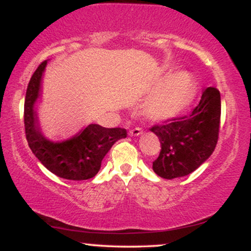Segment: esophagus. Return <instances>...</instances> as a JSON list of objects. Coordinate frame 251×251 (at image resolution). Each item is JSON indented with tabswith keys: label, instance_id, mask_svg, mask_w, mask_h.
<instances>
[{
	"label": "esophagus",
	"instance_id": "obj_1",
	"mask_svg": "<svg viewBox=\"0 0 251 251\" xmlns=\"http://www.w3.org/2000/svg\"><path fill=\"white\" fill-rule=\"evenodd\" d=\"M142 132L143 131H142V128H140V127H133V128L129 129L128 134L132 135V137H137V135L142 134Z\"/></svg>",
	"mask_w": 251,
	"mask_h": 251
}]
</instances>
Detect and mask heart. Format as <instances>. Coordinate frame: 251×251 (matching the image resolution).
Instances as JSON below:
<instances>
[{
    "instance_id": "1",
    "label": "heart",
    "mask_w": 251,
    "mask_h": 251,
    "mask_svg": "<svg viewBox=\"0 0 251 251\" xmlns=\"http://www.w3.org/2000/svg\"><path fill=\"white\" fill-rule=\"evenodd\" d=\"M166 87L146 105L145 113L157 122L172 119L180 114L191 103L196 93L194 79L181 73L166 80Z\"/></svg>"
}]
</instances>
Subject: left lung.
Segmentation results:
<instances>
[{"mask_svg": "<svg viewBox=\"0 0 251 251\" xmlns=\"http://www.w3.org/2000/svg\"><path fill=\"white\" fill-rule=\"evenodd\" d=\"M221 123V94L215 87L204 89L201 101L188 116L172 118L150 128L159 138L160 153L152 169L165 179L184 177L212 154Z\"/></svg>", "mask_w": 251, "mask_h": 251, "instance_id": "1", "label": "left lung"}]
</instances>
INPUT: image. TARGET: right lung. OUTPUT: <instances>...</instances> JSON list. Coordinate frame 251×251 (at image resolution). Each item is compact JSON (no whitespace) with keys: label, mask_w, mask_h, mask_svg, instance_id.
<instances>
[{"label":"right lung","mask_w":251,"mask_h":251,"mask_svg":"<svg viewBox=\"0 0 251 251\" xmlns=\"http://www.w3.org/2000/svg\"><path fill=\"white\" fill-rule=\"evenodd\" d=\"M47 60L40 63L28 83L25 99V129L28 145L45 168L57 177L70 180H85L99 172L101 162L113 144L126 138L122 127L106 128L91 124L65 139H50L42 133L37 124L35 102L41 91L43 72Z\"/></svg>","instance_id":"right-lung-1"}]
</instances>
